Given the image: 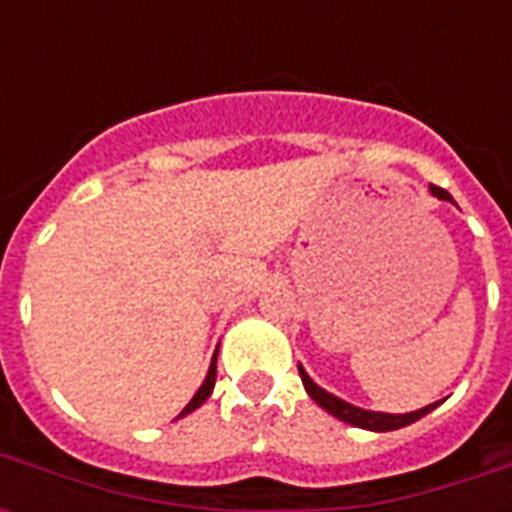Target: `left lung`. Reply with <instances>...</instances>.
<instances>
[{
    "label": "left lung",
    "instance_id": "8db88e82",
    "mask_svg": "<svg viewBox=\"0 0 512 512\" xmlns=\"http://www.w3.org/2000/svg\"><path fill=\"white\" fill-rule=\"evenodd\" d=\"M430 191H433V196H438V199L444 201H452V196L444 191V188H438V185H430ZM300 377H303V385L305 390H308V396L316 401V404L321 406V409H327L332 417H337V420L348 422V425H356V428H364V430H377V433H385V430H398V428H406V425H412V422H417L420 417H425L428 412H433L438 406L430 404V406H422V409H417V412H409V414H382V412H366V409H358V406L348 404V401H342V398L332 396V393H327L324 388H319L316 382L305 374V369L300 366Z\"/></svg>",
    "mask_w": 512,
    "mask_h": 512
}]
</instances>
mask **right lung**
<instances>
[{
  "instance_id": "obj_1",
  "label": "right lung",
  "mask_w": 512,
  "mask_h": 512,
  "mask_svg": "<svg viewBox=\"0 0 512 512\" xmlns=\"http://www.w3.org/2000/svg\"><path fill=\"white\" fill-rule=\"evenodd\" d=\"M215 377H217V356L212 358V366H209V372H207V380L201 382V388L196 390V396H193L191 401H188V406H185L183 412L177 414V417H183V414L193 412V409H199V406L204 404V401H207V398H209V393H212V388H215Z\"/></svg>"
}]
</instances>
